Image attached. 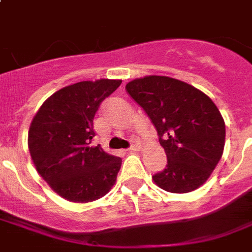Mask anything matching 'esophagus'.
Segmentation results:
<instances>
[{
	"instance_id": "esophagus-1",
	"label": "esophagus",
	"mask_w": 252,
	"mask_h": 252,
	"mask_svg": "<svg viewBox=\"0 0 252 252\" xmlns=\"http://www.w3.org/2000/svg\"><path fill=\"white\" fill-rule=\"evenodd\" d=\"M140 148H141V146H140V144H138V142H134L133 145L130 146L129 149H128V152H129V153H136V152H138V150H140Z\"/></svg>"
}]
</instances>
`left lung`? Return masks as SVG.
Segmentation results:
<instances>
[{
    "label": "left lung",
    "mask_w": 252,
    "mask_h": 252,
    "mask_svg": "<svg viewBox=\"0 0 252 252\" xmlns=\"http://www.w3.org/2000/svg\"><path fill=\"white\" fill-rule=\"evenodd\" d=\"M126 89L152 119L167 156V166L153 176L154 183L172 193L203 186L225 146V122L213 100L192 85L166 76L136 78Z\"/></svg>",
    "instance_id": "1"
}]
</instances>
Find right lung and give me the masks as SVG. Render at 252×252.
Here are the masks:
<instances>
[{
	"label": "right lung",
	"instance_id": "right-lung-1",
	"mask_svg": "<svg viewBox=\"0 0 252 252\" xmlns=\"http://www.w3.org/2000/svg\"><path fill=\"white\" fill-rule=\"evenodd\" d=\"M122 80L102 78L69 85L44 100L29 129L36 171L53 192L72 203H91L111 191L122 158L90 146L94 116Z\"/></svg>",
	"mask_w": 252,
	"mask_h": 252
}]
</instances>
